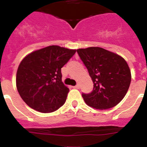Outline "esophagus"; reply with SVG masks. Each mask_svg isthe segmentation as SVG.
<instances>
[{"instance_id": "1", "label": "esophagus", "mask_w": 147, "mask_h": 147, "mask_svg": "<svg viewBox=\"0 0 147 147\" xmlns=\"http://www.w3.org/2000/svg\"><path fill=\"white\" fill-rule=\"evenodd\" d=\"M74 88H76V89H79V88H80V85H79V84H77V85H75V86L74 87Z\"/></svg>"}]
</instances>
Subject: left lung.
Instances as JSON below:
<instances>
[{
	"label": "left lung",
	"mask_w": 147,
	"mask_h": 147,
	"mask_svg": "<svg viewBox=\"0 0 147 147\" xmlns=\"http://www.w3.org/2000/svg\"><path fill=\"white\" fill-rule=\"evenodd\" d=\"M93 82L91 93L82 97L93 108L106 110L115 107L125 96L131 82V72L121 56L100 47L77 49Z\"/></svg>",
	"instance_id": "left-lung-1"
}]
</instances>
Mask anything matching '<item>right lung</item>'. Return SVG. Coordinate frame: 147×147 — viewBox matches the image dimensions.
I'll return each mask as SVG.
<instances>
[{"label": "right lung", "instance_id": "right-lung-1", "mask_svg": "<svg viewBox=\"0 0 147 147\" xmlns=\"http://www.w3.org/2000/svg\"><path fill=\"white\" fill-rule=\"evenodd\" d=\"M76 50L50 45L34 51L18 66L16 86L22 99L38 112L52 113L62 107L69 88L62 82L61 68Z\"/></svg>", "mask_w": 147, "mask_h": 147}]
</instances>
